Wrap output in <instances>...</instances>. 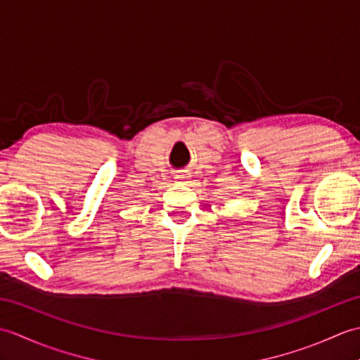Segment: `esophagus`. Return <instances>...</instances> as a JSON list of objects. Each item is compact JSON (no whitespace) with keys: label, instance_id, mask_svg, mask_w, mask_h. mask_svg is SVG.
Returning a JSON list of instances; mask_svg holds the SVG:
<instances>
[{"label":"esophagus","instance_id":"esophagus-1","mask_svg":"<svg viewBox=\"0 0 360 360\" xmlns=\"http://www.w3.org/2000/svg\"><path fill=\"white\" fill-rule=\"evenodd\" d=\"M176 182H178V184H182V186H186V184H188V181H190V173H186V172H181V173H178L176 174Z\"/></svg>","mask_w":360,"mask_h":360}]
</instances>
